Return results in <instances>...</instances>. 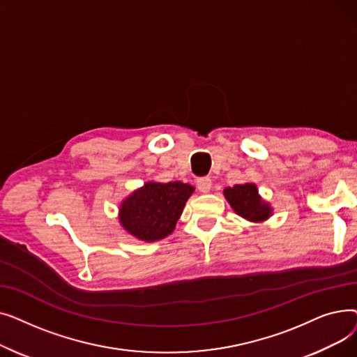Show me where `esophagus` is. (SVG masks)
Returning a JSON list of instances; mask_svg holds the SVG:
<instances>
[{
    "label": "esophagus",
    "instance_id": "1",
    "mask_svg": "<svg viewBox=\"0 0 357 357\" xmlns=\"http://www.w3.org/2000/svg\"><path fill=\"white\" fill-rule=\"evenodd\" d=\"M197 186H198L199 192L207 194V192L211 191L213 183H211V179H210V178H199V179H197Z\"/></svg>",
    "mask_w": 357,
    "mask_h": 357
}]
</instances>
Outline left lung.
Listing matches in <instances>:
<instances>
[{
  "label": "left lung",
  "instance_id": "left-lung-1",
  "mask_svg": "<svg viewBox=\"0 0 357 357\" xmlns=\"http://www.w3.org/2000/svg\"><path fill=\"white\" fill-rule=\"evenodd\" d=\"M233 211L250 222H264L272 214L271 202L260 197L256 183H237L222 191Z\"/></svg>",
  "mask_w": 357,
  "mask_h": 357
}]
</instances>
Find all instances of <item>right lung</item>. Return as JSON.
<instances>
[{"mask_svg": "<svg viewBox=\"0 0 357 357\" xmlns=\"http://www.w3.org/2000/svg\"><path fill=\"white\" fill-rule=\"evenodd\" d=\"M195 188L181 181H147L127 195L119 208L121 227L135 238L153 243L167 237L175 230L186 201Z\"/></svg>", "mask_w": 357, "mask_h": 357, "instance_id": "right-lung-1", "label": "right lung"}]
</instances>
